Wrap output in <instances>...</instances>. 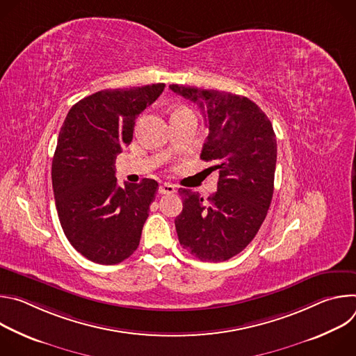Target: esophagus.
<instances>
[{
    "label": "esophagus",
    "mask_w": 356,
    "mask_h": 356,
    "mask_svg": "<svg viewBox=\"0 0 356 356\" xmlns=\"http://www.w3.org/2000/svg\"><path fill=\"white\" fill-rule=\"evenodd\" d=\"M159 193L161 194H173V193H176V187L170 183H165L159 187Z\"/></svg>",
    "instance_id": "esophagus-1"
}]
</instances>
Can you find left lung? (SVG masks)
Masks as SVG:
<instances>
[{
	"label": "left lung",
	"instance_id": "obj_1",
	"mask_svg": "<svg viewBox=\"0 0 356 356\" xmlns=\"http://www.w3.org/2000/svg\"><path fill=\"white\" fill-rule=\"evenodd\" d=\"M197 104L209 136L201 159L214 162L220 179L207 200L180 188L183 210L175 225L180 245L195 258L222 262L238 255L255 238L273 197L277 143L266 114L246 97L169 86Z\"/></svg>",
	"mask_w": 356,
	"mask_h": 356
}]
</instances>
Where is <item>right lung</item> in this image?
Segmentation results:
<instances>
[{
    "label": "right lung",
    "mask_w": 356,
    "mask_h": 356,
    "mask_svg": "<svg viewBox=\"0 0 356 356\" xmlns=\"http://www.w3.org/2000/svg\"><path fill=\"white\" fill-rule=\"evenodd\" d=\"M163 90V83L101 90L76 103L60 128L52 161L56 210L66 238L91 262L120 264L139 245L158 181L120 187L115 159Z\"/></svg>",
    "instance_id": "obj_1"
}]
</instances>
